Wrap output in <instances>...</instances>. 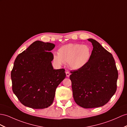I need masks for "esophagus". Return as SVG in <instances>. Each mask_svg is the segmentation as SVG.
I'll list each match as a JSON object with an SVG mask.
<instances>
[{"label":"esophagus","mask_w":127,"mask_h":127,"mask_svg":"<svg viewBox=\"0 0 127 127\" xmlns=\"http://www.w3.org/2000/svg\"><path fill=\"white\" fill-rule=\"evenodd\" d=\"M66 77H69L70 75V73L69 72H68V71H66Z\"/></svg>","instance_id":"esophagus-1"}]
</instances>
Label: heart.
<instances>
[{"instance_id":"1","label":"heart","mask_w":127,"mask_h":127,"mask_svg":"<svg viewBox=\"0 0 127 127\" xmlns=\"http://www.w3.org/2000/svg\"><path fill=\"white\" fill-rule=\"evenodd\" d=\"M92 50L89 45L78 43H69L61 47L57 53L54 54V60L59 65L69 63L73 70H79L89 62Z\"/></svg>"}]
</instances>
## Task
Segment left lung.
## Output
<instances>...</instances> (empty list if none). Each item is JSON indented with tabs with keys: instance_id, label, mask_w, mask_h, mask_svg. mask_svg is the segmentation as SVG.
<instances>
[{
	"instance_id": "1",
	"label": "left lung",
	"mask_w": 127,
	"mask_h": 127,
	"mask_svg": "<svg viewBox=\"0 0 127 127\" xmlns=\"http://www.w3.org/2000/svg\"><path fill=\"white\" fill-rule=\"evenodd\" d=\"M88 40L93 47L90 60L82 69L71 71L70 79L74 101L92 108L105 105L114 95L118 72L112 54L95 40Z\"/></svg>"
}]
</instances>
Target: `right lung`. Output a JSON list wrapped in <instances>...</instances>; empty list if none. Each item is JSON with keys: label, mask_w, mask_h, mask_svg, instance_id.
<instances>
[{"label": "right lung", "mask_w": 127, "mask_h": 127, "mask_svg": "<svg viewBox=\"0 0 127 127\" xmlns=\"http://www.w3.org/2000/svg\"><path fill=\"white\" fill-rule=\"evenodd\" d=\"M55 46L36 41L15 58L11 74L12 90L24 106L43 109L53 103L57 87L66 77L64 69L52 66L50 51Z\"/></svg>", "instance_id": "1"}]
</instances>
